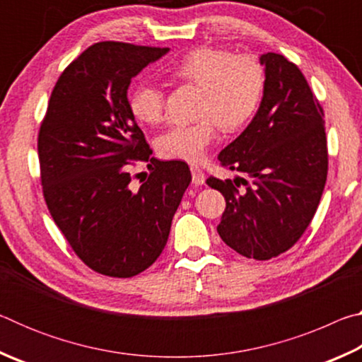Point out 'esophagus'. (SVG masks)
Returning a JSON list of instances; mask_svg holds the SVG:
<instances>
[{"label": "esophagus", "instance_id": "obj_1", "mask_svg": "<svg viewBox=\"0 0 362 362\" xmlns=\"http://www.w3.org/2000/svg\"><path fill=\"white\" fill-rule=\"evenodd\" d=\"M189 170H192V180L194 185H203L206 180V175L203 170H201L198 166H192L189 168Z\"/></svg>", "mask_w": 362, "mask_h": 362}]
</instances>
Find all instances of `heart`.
<instances>
[{
  "label": "heart",
  "mask_w": 362,
  "mask_h": 362,
  "mask_svg": "<svg viewBox=\"0 0 362 362\" xmlns=\"http://www.w3.org/2000/svg\"><path fill=\"white\" fill-rule=\"evenodd\" d=\"M170 75L203 89L199 121L175 124L158 139L163 158L198 163L217 139V127L235 132L247 126L260 107L265 93V69L250 54H233L226 49L203 46L187 52ZM134 118L158 124L164 116V94L155 83L136 86L129 94Z\"/></svg>",
  "instance_id": "obj_1"
}]
</instances>
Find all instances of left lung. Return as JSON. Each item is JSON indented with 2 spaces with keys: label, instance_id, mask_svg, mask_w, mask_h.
Returning <instances> with one entry per match:
<instances>
[{
  "label": "left lung",
  "instance_id": "1",
  "mask_svg": "<svg viewBox=\"0 0 362 362\" xmlns=\"http://www.w3.org/2000/svg\"><path fill=\"white\" fill-rule=\"evenodd\" d=\"M265 93L252 122L220 151V166L249 179L206 183L225 198L217 231L247 259L289 250L315 217L329 169L324 110L303 73L281 54L260 57Z\"/></svg>",
  "mask_w": 362,
  "mask_h": 362
}]
</instances>
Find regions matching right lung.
Returning a JSON list of instances; mask_svg holds the SVG:
<instances>
[{
	"label": "right lung",
	"mask_w": 362,
	"mask_h": 362,
	"mask_svg": "<svg viewBox=\"0 0 362 362\" xmlns=\"http://www.w3.org/2000/svg\"><path fill=\"white\" fill-rule=\"evenodd\" d=\"M168 47L102 41L59 76L38 132L42 196L84 265L112 278L142 273L163 252L192 182L188 164L159 161L129 110L131 78ZM137 162L149 177L134 187Z\"/></svg>",
	"instance_id": "obj_1"
}]
</instances>
